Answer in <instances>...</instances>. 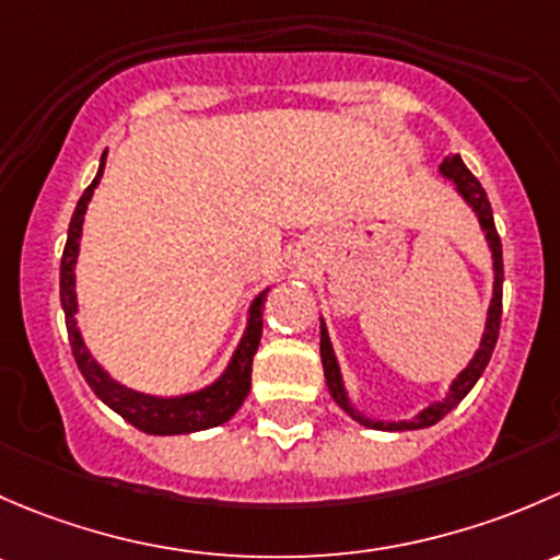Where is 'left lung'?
I'll return each instance as SVG.
<instances>
[{"label": "left lung", "instance_id": "1", "mask_svg": "<svg viewBox=\"0 0 560 560\" xmlns=\"http://www.w3.org/2000/svg\"><path fill=\"white\" fill-rule=\"evenodd\" d=\"M440 170H442V175L451 177V180L455 183V188H458V194L464 196V199L469 201L471 210L477 212V221H480L482 232H486V240H488V245H491V253H493V299H491V310H488L486 334H482L480 350H477L475 359L469 361V366H466L464 372H460L458 377L453 380L451 394H447L445 399L434 401V405H431V407H425L423 412H420L415 420H401V423H383V420H369V418H364V415L355 412V409L350 407L348 396H345L342 374H339V366H337V359H334L331 342H328L326 326H320V361H323V374H326L328 390H331V396H334V399H337V405L342 407L345 412L350 415V418L359 420V423H364V425H372V429L407 431V429H425V425L440 423V420L445 418V415L451 412L453 407H458L460 399H464V396L469 394L471 388H475V383H477V380H480V374L486 372L488 361H491L493 348H495V339H499V326H501V285H504V261H501V240H499V232H495L491 201H488V194H486V188L480 186V180H477V177L471 175L469 170H466V164H464V161H460V155H447V159L442 161Z\"/></svg>", "mask_w": 560, "mask_h": 560}]
</instances>
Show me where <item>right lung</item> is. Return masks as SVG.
Here are the masks:
<instances>
[{"mask_svg": "<svg viewBox=\"0 0 560 560\" xmlns=\"http://www.w3.org/2000/svg\"><path fill=\"white\" fill-rule=\"evenodd\" d=\"M102 170H105V155H102V164L94 183L85 188L78 207H74L72 221H69L65 256H61V307H65L67 315L69 345H72V355L74 361H78V369L83 372L91 390H94L109 409H115L126 423L145 431V434H191V431H205L212 429V425L226 423V420L237 412L242 401H245L247 390H250L253 355H256L258 342H261V304L264 299H267V291H264L261 296H256V302H253L250 320H247V331L245 337H242L237 353H234L226 372L221 374V380H215L210 388L196 390V394L188 396H177V399H159V396L137 394V390H129L120 383H115L105 369L91 359V353L83 345V337H80L78 326H74V313H78V299H74V258H78L85 207H89L94 188L100 186Z\"/></svg>", "mask_w": 560, "mask_h": 560, "instance_id": "obj_1", "label": "right lung"}]
</instances>
